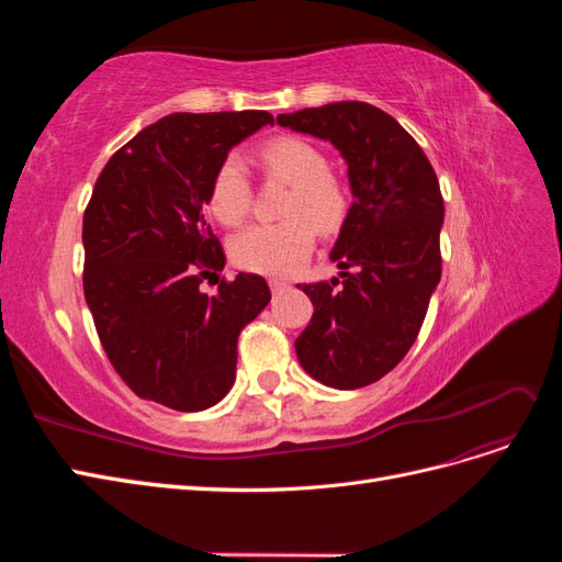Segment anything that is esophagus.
Segmentation results:
<instances>
[{"label": "esophagus", "instance_id": "esophagus-1", "mask_svg": "<svg viewBox=\"0 0 562 562\" xmlns=\"http://www.w3.org/2000/svg\"><path fill=\"white\" fill-rule=\"evenodd\" d=\"M269 288H271V291H274V293H279V291H285V288H288V281H281V279H271V281H269Z\"/></svg>", "mask_w": 562, "mask_h": 562}]
</instances>
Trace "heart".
<instances>
[{
    "mask_svg": "<svg viewBox=\"0 0 562 562\" xmlns=\"http://www.w3.org/2000/svg\"><path fill=\"white\" fill-rule=\"evenodd\" d=\"M265 178L283 180L291 192L283 201V223L252 225L232 241V260L267 277L297 271L314 250L316 233L333 236L345 227L351 213L347 184L330 173L328 157L310 140L281 135L258 151ZM250 180L239 157H225L209 184V211L227 227L241 225L250 211Z\"/></svg>",
    "mask_w": 562,
    "mask_h": 562,
    "instance_id": "heart-1",
    "label": "heart"
}]
</instances>
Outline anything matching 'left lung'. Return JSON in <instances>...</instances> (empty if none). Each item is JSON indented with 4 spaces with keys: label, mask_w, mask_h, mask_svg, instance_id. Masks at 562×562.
<instances>
[{
    "label": "left lung",
    "mask_w": 562,
    "mask_h": 562,
    "mask_svg": "<svg viewBox=\"0 0 562 562\" xmlns=\"http://www.w3.org/2000/svg\"><path fill=\"white\" fill-rule=\"evenodd\" d=\"M330 140L349 166L351 213L330 250L339 279L300 283L314 304L295 339L300 366L333 389H361L411 351L440 281L443 196L415 138L375 105L345 100L279 114Z\"/></svg>",
    "instance_id": "left-lung-1"
}]
</instances>
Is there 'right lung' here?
<instances>
[{
	"label": "right lung",
	"mask_w": 562,
	"mask_h": 562,
	"mask_svg": "<svg viewBox=\"0 0 562 562\" xmlns=\"http://www.w3.org/2000/svg\"><path fill=\"white\" fill-rule=\"evenodd\" d=\"M274 124L262 110L176 112L143 128L100 171L83 211V297L110 363L135 396L199 413L227 396L236 342L271 300L258 274L201 283L225 267L203 217L229 149Z\"/></svg>",
	"instance_id": "obj_1"
}]
</instances>
